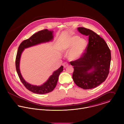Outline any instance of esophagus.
<instances>
[{
  "label": "esophagus",
  "mask_w": 124,
  "mask_h": 124,
  "mask_svg": "<svg viewBox=\"0 0 124 124\" xmlns=\"http://www.w3.org/2000/svg\"><path fill=\"white\" fill-rule=\"evenodd\" d=\"M68 63H67V62H64V63H63V66H64V67H66L67 66H68Z\"/></svg>",
  "instance_id": "1"
}]
</instances>
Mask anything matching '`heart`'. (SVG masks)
I'll use <instances>...</instances> for the list:
<instances>
[{
	"mask_svg": "<svg viewBox=\"0 0 124 124\" xmlns=\"http://www.w3.org/2000/svg\"><path fill=\"white\" fill-rule=\"evenodd\" d=\"M88 42L85 39L77 35L72 36L63 43L62 50L68 53L67 57L71 61H76L81 59L85 53Z\"/></svg>",
	"mask_w": 124,
	"mask_h": 124,
	"instance_id": "heart-1",
	"label": "heart"
}]
</instances>
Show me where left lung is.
<instances>
[{
  "instance_id": "1",
  "label": "left lung",
  "mask_w": 124,
  "mask_h": 124,
  "mask_svg": "<svg viewBox=\"0 0 124 124\" xmlns=\"http://www.w3.org/2000/svg\"><path fill=\"white\" fill-rule=\"evenodd\" d=\"M82 34L89 36L86 52L80 59L71 62L73 66L72 79L84 89L96 87L106 80L109 72L111 59L110 50L105 40L91 30L77 28Z\"/></svg>"
}]
</instances>
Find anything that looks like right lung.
<instances>
[{
  "label": "right lung",
  "instance_id": "right-lung-1",
  "mask_svg": "<svg viewBox=\"0 0 124 124\" xmlns=\"http://www.w3.org/2000/svg\"><path fill=\"white\" fill-rule=\"evenodd\" d=\"M53 31H49L47 29L39 31L34 34L29 39L23 41L18 48L16 59V68L19 78L26 88L37 94H43L53 91L57 84L59 76L63 70V66H61L58 69L54 71L46 82L41 85H32L27 82L21 74L19 69L21 56L25 49L52 41L53 39Z\"/></svg>",
  "mask_w": 124,
  "mask_h": 124
}]
</instances>
